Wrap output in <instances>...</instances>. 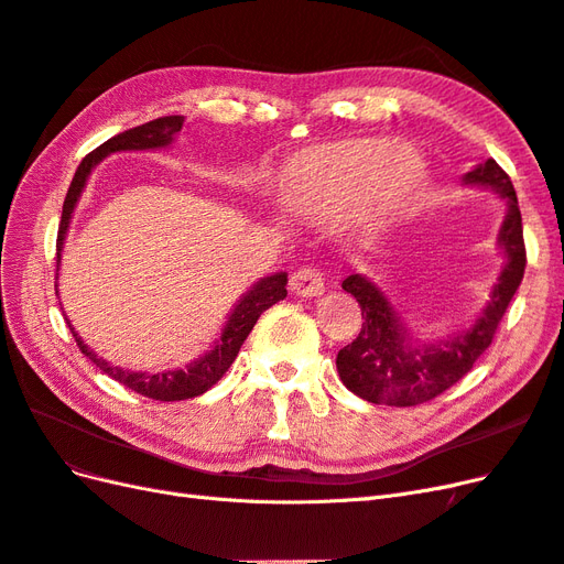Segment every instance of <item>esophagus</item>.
Instances as JSON below:
<instances>
[{
    "mask_svg": "<svg viewBox=\"0 0 564 564\" xmlns=\"http://www.w3.org/2000/svg\"><path fill=\"white\" fill-rule=\"evenodd\" d=\"M289 286H292V292L296 296L313 299V296H319L324 292V278H322V272L317 268H299L292 275V282H289Z\"/></svg>",
    "mask_w": 564,
    "mask_h": 564,
    "instance_id": "esophagus-1",
    "label": "esophagus"
}]
</instances>
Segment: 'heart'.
Wrapping results in <instances>:
<instances>
[{
	"instance_id": "1",
	"label": "heart",
	"mask_w": 564,
	"mask_h": 564,
	"mask_svg": "<svg viewBox=\"0 0 564 564\" xmlns=\"http://www.w3.org/2000/svg\"><path fill=\"white\" fill-rule=\"evenodd\" d=\"M423 160L412 148H392L386 139L319 145L286 166L282 199L311 220L346 216L369 197V214L381 216L414 191Z\"/></svg>"
}]
</instances>
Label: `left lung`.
Wrapping results in <instances>:
<instances>
[{
    "mask_svg": "<svg viewBox=\"0 0 564 564\" xmlns=\"http://www.w3.org/2000/svg\"><path fill=\"white\" fill-rule=\"evenodd\" d=\"M466 187H487L506 204V216L497 232L503 268L491 286L489 301L475 315L468 329L442 338H419L400 308L369 275H348L344 289L362 308V329L352 344L336 355V369L344 386L371 404L414 406L437 398L464 379L489 346L494 332L516 296L524 275L522 216L516 187L491 158L475 164L464 176Z\"/></svg>",
    "mask_w": 564,
    "mask_h": 564,
    "instance_id": "8db88e82",
    "label": "left lung"
}]
</instances>
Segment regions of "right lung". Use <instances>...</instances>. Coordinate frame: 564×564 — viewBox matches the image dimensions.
I'll list each match as a JSON object with an SVG mask.
<instances>
[{
	"label": "right lung",
	"instance_id": "1",
	"mask_svg": "<svg viewBox=\"0 0 564 564\" xmlns=\"http://www.w3.org/2000/svg\"><path fill=\"white\" fill-rule=\"evenodd\" d=\"M185 117L172 115V117H160L152 119L148 124H141L135 129H129L124 133L112 135L110 141H106L100 148H96L89 158H84L82 164L77 166L75 178L67 187V195L63 202V216H61V228H58V240H56V275L61 270V253L65 247V237L67 230H70V220L75 214L77 202L87 187V181L91 176L94 169L104 162L106 158L115 155V152H131V150H162L174 143L176 133L183 129ZM56 294H58V284H56ZM286 296V272H272V275L261 278L259 282H253L251 289L237 299L232 305V311L220 329L218 338L214 340L212 350L199 355L197 360L191 365H185L183 369H164V371H129L122 367H115L104 357H98L87 344H84L82 336L75 332L73 322L67 319V327H70L79 350L89 357V360L104 369L108 377L119 381L122 386L131 388L139 395L160 400V402H176V400H191L207 392L224 373L228 367L235 362L237 352H240L245 338L253 329L256 319H259L270 305H275Z\"/></svg>",
	"mask_w": 564,
	"mask_h": 564
}]
</instances>
